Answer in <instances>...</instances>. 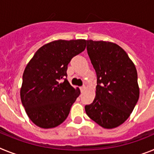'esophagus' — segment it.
<instances>
[{
  "instance_id": "obj_1",
  "label": "esophagus",
  "mask_w": 154,
  "mask_h": 154,
  "mask_svg": "<svg viewBox=\"0 0 154 154\" xmlns=\"http://www.w3.org/2000/svg\"><path fill=\"white\" fill-rule=\"evenodd\" d=\"M80 89H81V92L85 91V89H86V87H85V86H82V87H81V88H80Z\"/></svg>"
}]
</instances>
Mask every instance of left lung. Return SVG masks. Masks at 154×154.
Masks as SVG:
<instances>
[{"label":"left lung","instance_id":"8db88e82","mask_svg":"<svg viewBox=\"0 0 154 154\" xmlns=\"http://www.w3.org/2000/svg\"><path fill=\"white\" fill-rule=\"evenodd\" d=\"M87 50L97 74L96 96L85 105L89 118L105 129L122 125L140 97L137 71L133 61L117 44L87 41Z\"/></svg>","mask_w":154,"mask_h":154}]
</instances>
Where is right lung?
<instances>
[{
	"label": "right lung",
	"mask_w": 154,
	"mask_h": 154,
	"mask_svg": "<svg viewBox=\"0 0 154 154\" xmlns=\"http://www.w3.org/2000/svg\"><path fill=\"white\" fill-rule=\"evenodd\" d=\"M86 40H56L35 53L22 76L20 95L28 116L37 126L50 129L65 121L81 91L67 81V66L86 48Z\"/></svg>",
	"instance_id": "1"
}]
</instances>
